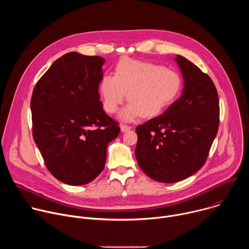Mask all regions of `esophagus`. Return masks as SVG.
<instances>
[{
    "label": "esophagus",
    "instance_id": "34e87169",
    "mask_svg": "<svg viewBox=\"0 0 249 249\" xmlns=\"http://www.w3.org/2000/svg\"><path fill=\"white\" fill-rule=\"evenodd\" d=\"M120 129H121V132H128L129 130H131L132 129V127H130V126H127V125H121L120 126Z\"/></svg>",
    "mask_w": 249,
    "mask_h": 249
}]
</instances>
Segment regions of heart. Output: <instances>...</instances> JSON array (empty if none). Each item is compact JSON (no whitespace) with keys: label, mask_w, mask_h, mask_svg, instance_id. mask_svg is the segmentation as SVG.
I'll list each match as a JSON object with an SVG mask.
<instances>
[{"label":"heart","mask_w":249,"mask_h":249,"mask_svg":"<svg viewBox=\"0 0 249 249\" xmlns=\"http://www.w3.org/2000/svg\"><path fill=\"white\" fill-rule=\"evenodd\" d=\"M180 88V77L174 71L131 58H122L114 76L106 74L99 83L106 112H116L128 97L130 102L119 113V118L128 122L141 115L145 118L160 115L175 99Z\"/></svg>","instance_id":"obj_1"}]
</instances>
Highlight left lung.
<instances>
[{"label": "left lung", "instance_id": "left-lung-1", "mask_svg": "<svg viewBox=\"0 0 249 249\" xmlns=\"http://www.w3.org/2000/svg\"><path fill=\"white\" fill-rule=\"evenodd\" d=\"M183 78L181 96L162 115L137 127L135 156L152 179L181 181L205 163L219 128V97L211 78L183 56L176 55Z\"/></svg>", "mask_w": 249, "mask_h": 249}]
</instances>
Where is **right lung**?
Wrapping results in <instances>:
<instances>
[{"mask_svg": "<svg viewBox=\"0 0 249 249\" xmlns=\"http://www.w3.org/2000/svg\"><path fill=\"white\" fill-rule=\"evenodd\" d=\"M105 60L69 52L35 86L32 131L45 164L69 185L89 183L103 170L106 149L120 132L99 100Z\"/></svg>", "mask_w": 249, "mask_h": 249, "instance_id": "add662e5", "label": "right lung"}]
</instances>
